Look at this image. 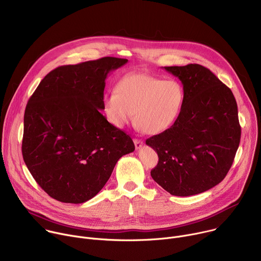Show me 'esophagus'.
<instances>
[{
    "label": "esophagus",
    "instance_id": "esophagus-1",
    "mask_svg": "<svg viewBox=\"0 0 261 261\" xmlns=\"http://www.w3.org/2000/svg\"><path fill=\"white\" fill-rule=\"evenodd\" d=\"M134 144H135L136 150H139V148H140V147L142 146V144H143V141H142L141 139L135 138V139H134Z\"/></svg>",
    "mask_w": 261,
    "mask_h": 261
}]
</instances>
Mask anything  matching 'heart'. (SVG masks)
I'll return each instance as SVG.
<instances>
[{"mask_svg":"<svg viewBox=\"0 0 261 261\" xmlns=\"http://www.w3.org/2000/svg\"><path fill=\"white\" fill-rule=\"evenodd\" d=\"M185 93L175 81H163L146 73H130L118 84L117 91L104 98L109 121L121 128L134 118L146 134H160L178 118Z\"/></svg>","mask_w":261,"mask_h":261,"instance_id":"obj_1","label":"heart"}]
</instances>
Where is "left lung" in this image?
Masks as SVG:
<instances>
[{
    "label": "left lung",
    "mask_w": 261,
    "mask_h": 261,
    "mask_svg": "<svg viewBox=\"0 0 261 261\" xmlns=\"http://www.w3.org/2000/svg\"><path fill=\"white\" fill-rule=\"evenodd\" d=\"M164 69L181 82L185 99L174 124L145 140L159 157L151 175L171 195L191 196L229 171L241 140L238 105L231 90L201 65Z\"/></svg>",
    "instance_id": "8db88e82"
}]
</instances>
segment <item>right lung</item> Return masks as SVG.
Returning <instances> with one entry per match:
<instances>
[{
    "mask_svg": "<svg viewBox=\"0 0 261 261\" xmlns=\"http://www.w3.org/2000/svg\"><path fill=\"white\" fill-rule=\"evenodd\" d=\"M128 62L105 57L50 71L28 101L21 152L53 198L83 203L99 193L118 160L135 150L101 114L107 74Z\"/></svg>",
    "mask_w": 261,
    "mask_h": 261,
    "instance_id": "add662e5",
    "label": "right lung"
}]
</instances>
